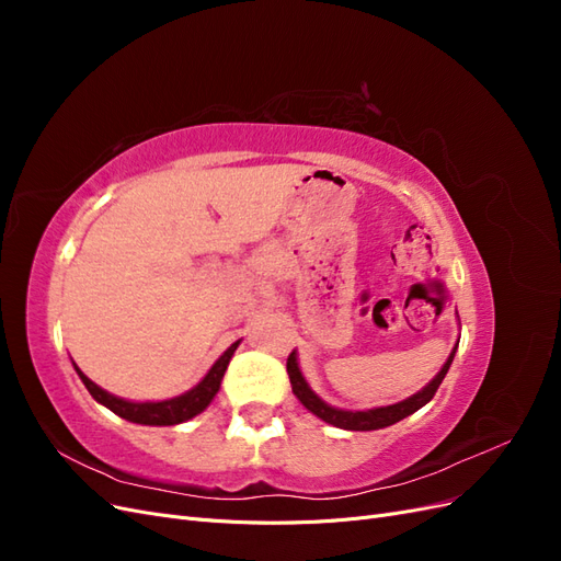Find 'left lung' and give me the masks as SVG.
<instances>
[{"label":"left lung","mask_w":561,"mask_h":561,"mask_svg":"<svg viewBox=\"0 0 561 561\" xmlns=\"http://www.w3.org/2000/svg\"><path fill=\"white\" fill-rule=\"evenodd\" d=\"M454 353H456V346L454 351L449 353L447 363L443 365V369L437 371L435 379L419 390L416 396L407 398L404 402H398V404H388V407H379V410H367V412H344V410H336V407H330L322 402L313 390L309 388V383L304 381L301 371H299V365H297V355L295 351L287 355V375H290V383H293V393L299 398V402L307 407L309 412H313L316 416H320L322 421L332 423V426L336 428H344V431H379V428H386V426H393V423L402 421L404 416L414 414L416 410H421L423 404L431 402L435 390L439 388V383H443L447 369L454 360Z\"/></svg>","instance_id":"1"}]
</instances>
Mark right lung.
I'll return each instance as SVG.
<instances>
[{
  "instance_id": "right-lung-1",
  "label": "right lung",
  "mask_w": 561,
  "mask_h": 561,
  "mask_svg": "<svg viewBox=\"0 0 561 561\" xmlns=\"http://www.w3.org/2000/svg\"><path fill=\"white\" fill-rule=\"evenodd\" d=\"M239 344L241 342L231 344L222 355H219V360L210 367L208 375L203 377V381L198 386H194L190 393H184V396L173 398V400H163V402H128V400H122V398H114V396L107 393V390L95 386L87 375H83L79 367H75V369H77V375L81 377L83 386L89 388V393L100 404H105L107 410H112L114 414H118L122 419L133 421V423H142V426H175V423H182L186 419L201 414L210 404V400L217 396L219 381H222V377H225L231 355H233V351Z\"/></svg>"
}]
</instances>
